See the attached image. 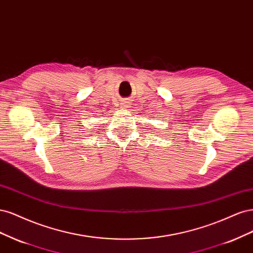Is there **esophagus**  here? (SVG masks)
Returning a JSON list of instances; mask_svg holds the SVG:
<instances>
[{"label":"esophagus","mask_w":253,"mask_h":253,"mask_svg":"<svg viewBox=\"0 0 253 253\" xmlns=\"http://www.w3.org/2000/svg\"><path fill=\"white\" fill-rule=\"evenodd\" d=\"M125 107H126V106H125Z\"/></svg>","instance_id":"34e87169"}]
</instances>
